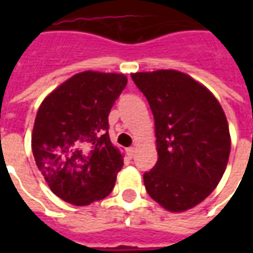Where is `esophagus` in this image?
Returning <instances> with one entry per match:
<instances>
[{
  "label": "esophagus",
  "instance_id": "obj_1",
  "mask_svg": "<svg viewBox=\"0 0 253 253\" xmlns=\"http://www.w3.org/2000/svg\"><path fill=\"white\" fill-rule=\"evenodd\" d=\"M134 153H135V148H134V146H130V148L127 149V154H128V157H130V159L134 157Z\"/></svg>",
  "mask_w": 253,
  "mask_h": 253
}]
</instances>
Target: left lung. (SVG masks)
I'll return each instance as SVG.
<instances>
[{"instance_id":"1","label":"left lung","mask_w":253,"mask_h":253,"mask_svg":"<svg viewBox=\"0 0 253 253\" xmlns=\"http://www.w3.org/2000/svg\"><path fill=\"white\" fill-rule=\"evenodd\" d=\"M153 112L159 160L143 173L152 199L168 211L199 205L218 186L228 165L230 134L214 94L176 70L131 74Z\"/></svg>"}]
</instances>
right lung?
<instances>
[{
    "mask_svg": "<svg viewBox=\"0 0 253 253\" xmlns=\"http://www.w3.org/2000/svg\"><path fill=\"white\" fill-rule=\"evenodd\" d=\"M116 73H78L43 100L32 131V153L48 187L62 201L86 206L115 186L123 156L111 143L108 115L126 88Z\"/></svg>",
    "mask_w": 253,
    "mask_h": 253,
    "instance_id": "1",
    "label": "right lung"
}]
</instances>
